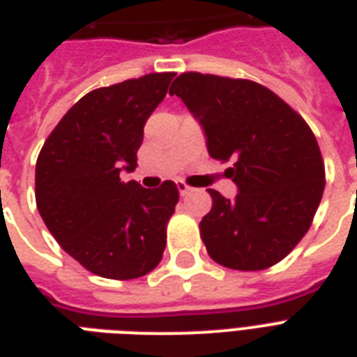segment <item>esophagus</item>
Wrapping results in <instances>:
<instances>
[{
	"label": "esophagus",
	"mask_w": 357,
	"mask_h": 357,
	"mask_svg": "<svg viewBox=\"0 0 357 357\" xmlns=\"http://www.w3.org/2000/svg\"><path fill=\"white\" fill-rule=\"evenodd\" d=\"M178 190H179V195H181V197H187V195H190V192H192V187H190V185H187L185 183V181H179L178 183Z\"/></svg>",
	"instance_id": "1"
}]
</instances>
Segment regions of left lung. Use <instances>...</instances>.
<instances>
[{"mask_svg":"<svg viewBox=\"0 0 357 357\" xmlns=\"http://www.w3.org/2000/svg\"><path fill=\"white\" fill-rule=\"evenodd\" d=\"M170 95L202 123L209 155L234 160L225 174L238 197L209 189L213 206L200 221L208 255L239 271L281 262L311 228L326 185L311 127L279 95L245 78L190 70L174 80Z\"/></svg>","mask_w":357,"mask_h":357,"instance_id":"left-lung-1","label":"left lung"}]
</instances>
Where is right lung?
<instances>
[{"label":"right lung","mask_w":357,"mask_h":357,"mask_svg":"<svg viewBox=\"0 0 357 357\" xmlns=\"http://www.w3.org/2000/svg\"><path fill=\"white\" fill-rule=\"evenodd\" d=\"M174 73H149L84 95L56 125L35 167V200L59 247L95 275L129 281L157 268L179 200L174 181H121Z\"/></svg>","instance_id":"add662e5"}]
</instances>
